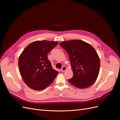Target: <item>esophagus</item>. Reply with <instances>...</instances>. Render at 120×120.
I'll use <instances>...</instances> for the list:
<instances>
[{
    "label": "esophagus",
    "mask_w": 120,
    "mask_h": 120,
    "mask_svg": "<svg viewBox=\"0 0 120 120\" xmlns=\"http://www.w3.org/2000/svg\"><path fill=\"white\" fill-rule=\"evenodd\" d=\"M66 70H67V68H66V67L63 66V68H61V71H66Z\"/></svg>",
    "instance_id": "obj_1"
}]
</instances>
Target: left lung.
<instances>
[{
	"instance_id": "8db88e82",
	"label": "left lung",
	"mask_w": 120,
	"mask_h": 120,
	"mask_svg": "<svg viewBox=\"0 0 120 120\" xmlns=\"http://www.w3.org/2000/svg\"><path fill=\"white\" fill-rule=\"evenodd\" d=\"M60 45L67 52L73 71L69 82L79 89L92 85L99 75L100 67V58L95 49L78 39L61 42Z\"/></svg>"
}]
</instances>
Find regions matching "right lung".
<instances>
[{
  "label": "right lung",
  "mask_w": 120,
  "mask_h": 120,
  "mask_svg": "<svg viewBox=\"0 0 120 120\" xmlns=\"http://www.w3.org/2000/svg\"><path fill=\"white\" fill-rule=\"evenodd\" d=\"M58 44L57 41H39L30 43L19 57L21 77L28 87L42 90L52 82L59 72L53 70L48 58V53Z\"/></svg>",
  "instance_id": "obj_1"
}]
</instances>
